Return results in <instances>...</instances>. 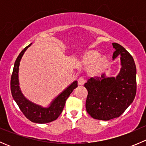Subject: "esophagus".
Segmentation results:
<instances>
[{
	"label": "esophagus",
	"instance_id": "obj_1",
	"mask_svg": "<svg viewBox=\"0 0 146 146\" xmlns=\"http://www.w3.org/2000/svg\"><path fill=\"white\" fill-rule=\"evenodd\" d=\"M85 78L82 77V76L79 78L78 80V83L79 85H83L84 84H85Z\"/></svg>",
	"mask_w": 146,
	"mask_h": 146
}]
</instances>
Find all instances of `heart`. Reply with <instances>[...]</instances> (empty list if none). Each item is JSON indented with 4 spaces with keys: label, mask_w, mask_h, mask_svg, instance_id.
<instances>
[{
    "label": "heart",
    "mask_w": 146,
    "mask_h": 146,
    "mask_svg": "<svg viewBox=\"0 0 146 146\" xmlns=\"http://www.w3.org/2000/svg\"><path fill=\"white\" fill-rule=\"evenodd\" d=\"M99 56L100 54H98L97 51H90V52H89L88 54H87L86 57H85V63H86V64H92V63L95 62V61L99 58ZM104 58H100V59L98 60V61H97L96 64H95V66H94V67L92 68V71L93 72L98 71V70L100 68L101 66H102L103 64H104Z\"/></svg>",
    "instance_id": "1"
}]
</instances>
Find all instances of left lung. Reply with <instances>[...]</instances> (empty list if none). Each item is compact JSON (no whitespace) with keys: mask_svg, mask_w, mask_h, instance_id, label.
<instances>
[{"mask_svg":"<svg viewBox=\"0 0 146 146\" xmlns=\"http://www.w3.org/2000/svg\"><path fill=\"white\" fill-rule=\"evenodd\" d=\"M113 59L121 56V68L116 78H91L85 84L88 90L85 107L95 119L108 121L120 117L133 102L136 93V68L134 60L122 46L113 43Z\"/></svg>","mask_w":146,"mask_h":146,"instance_id":"left-lung-1","label":"left lung"}]
</instances>
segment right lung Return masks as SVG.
<instances>
[{"instance_id":"obj_1","label":"right lung","mask_w":146,"mask_h":146,"mask_svg":"<svg viewBox=\"0 0 146 146\" xmlns=\"http://www.w3.org/2000/svg\"><path fill=\"white\" fill-rule=\"evenodd\" d=\"M32 44L26 46L20 52L14 64L13 73L10 80V90L13 98L19 108L27 118L31 121L38 123H46L56 120L62 112L66 104V100L73 90L78 87V81L76 80L63 91L57 98L53 100L48 107H42V106L35 104L24 97L19 86L18 71L20 60L25 51Z\"/></svg>"}]
</instances>
